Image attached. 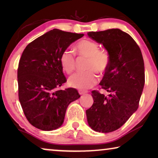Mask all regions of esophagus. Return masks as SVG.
<instances>
[{
	"mask_svg": "<svg viewBox=\"0 0 158 158\" xmlns=\"http://www.w3.org/2000/svg\"><path fill=\"white\" fill-rule=\"evenodd\" d=\"M78 93H79L80 95H84V94H85L86 93H87V91H86V90H79Z\"/></svg>",
	"mask_w": 158,
	"mask_h": 158,
	"instance_id": "1",
	"label": "esophagus"
}]
</instances>
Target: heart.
<instances>
[{
  "label": "heart",
  "instance_id": "heart-1",
  "mask_svg": "<svg viewBox=\"0 0 158 158\" xmlns=\"http://www.w3.org/2000/svg\"><path fill=\"white\" fill-rule=\"evenodd\" d=\"M76 49L80 56L88 58L85 64L87 70L78 72L69 78L68 83L73 88L88 89L96 85L99 74L107 70L110 63L109 53L105 49H99V45L94 41L83 40L77 43ZM60 62L62 70L70 74L75 70V55L70 49H65L60 56Z\"/></svg>",
  "mask_w": 158,
  "mask_h": 158
}]
</instances>
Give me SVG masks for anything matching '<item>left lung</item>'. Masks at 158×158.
<instances>
[{"label": "left lung", "mask_w": 158, "mask_h": 158, "mask_svg": "<svg viewBox=\"0 0 158 158\" xmlns=\"http://www.w3.org/2000/svg\"><path fill=\"white\" fill-rule=\"evenodd\" d=\"M89 37L102 44L110 63L100 85L109 92L105 96L93 90L94 104L86 110L89 126L94 131L109 133L119 129L139 107L144 85V60L133 38L118 29L90 31Z\"/></svg>", "instance_id": "8db88e82"}]
</instances>
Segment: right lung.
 I'll return each instance as SVG.
<instances>
[{
	"label": "right lung",
	"instance_id": "1",
	"mask_svg": "<svg viewBox=\"0 0 158 158\" xmlns=\"http://www.w3.org/2000/svg\"><path fill=\"white\" fill-rule=\"evenodd\" d=\"M83 34L54 29L30 42L19 60V99L32 126L43 131L61 127L71 102L79 98L75 88L58 89L66 83L60 54Z\"/></svg>",
	"mask_w": 158,
	"mask_h": 158
}]
</instances>
